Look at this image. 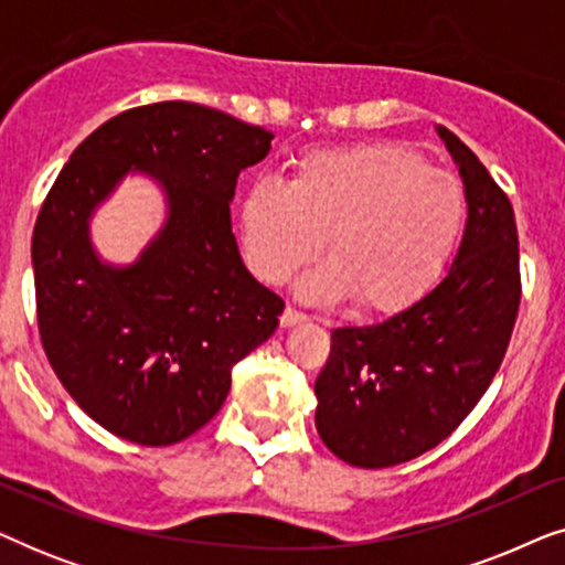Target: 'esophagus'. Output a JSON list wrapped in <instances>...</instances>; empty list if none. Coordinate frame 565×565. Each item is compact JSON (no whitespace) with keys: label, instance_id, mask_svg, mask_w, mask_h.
Wrapping results in <instances>:
<instances>
[{"label":"esophagus","instance_id":"obj_1","mask_svg":"<svg viewBox=\"0 0 565 565\" xmlns=\"http://www.w3.org/2000/svg\"><path fill=\"white\" fill-rule=\"evenodd\" d=\"M308 316L303 313V311H298V308H292V306H288L282 311V316H280V323L282 327H296V323H300V321H306Z\"/></svg>","mask_w":565,"mask_h":565}]
</instances>
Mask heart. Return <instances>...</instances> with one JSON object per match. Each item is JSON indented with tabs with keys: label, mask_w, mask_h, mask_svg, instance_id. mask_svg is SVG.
Wrapping results in <instances>:
<instances>
[{
	"label": "heart",
	"mask_w": 565,
	"mask_h": 565,
	"mask_svg": "<svg viewBox=\"0 0 565 565\" xmlns=\"http://www.w3.org/2000/svg\"><path fill=\"white\" fill-rule=\"evenodd\" d=\"M466 223V192L412 149L362 143L316 151L292 180H257L238 211L244 257L265 282H282L319 252L329 262L300 280L311 300L354 296L391 311L429 288Z\"/></svg>",
	"instance_id": "obj_1"
}]
</instances>
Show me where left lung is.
Segmentation results:
<instances>
[{"label": "left lung", "instance_id": "1", "mask_svg": "<svg viewBox=\"0 0 565 565\" xmlns=\"http://www.w3.org/2000/svg\"><path fill=\"white\" fill-rule=\"evenodd\" d=\"M468 221L443 280L388 319L331 331L316 377V429L339 460L391 468L460 427L504 360L520 311L514 211L473 151L439 126Z\"/></svg>", "mask_w": 565, "mask_h": 565}]
</instances>
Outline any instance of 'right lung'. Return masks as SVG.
I'll use <instances>...</instances> for the list:
<instances>
[{
  "label": "right lung",
  "instance_id": "add662e5",
  "mask_svg": "<svg viewBox=\"0 0 565 565\" xmlns=\"http://www.w3.org/2000/svg\"><path fill=\"white\" fill-rule=\"evenodd\" d=\"M273 138L205 105H143L84 138L53 182L33 231L38 329L68 396L113 435L146 447L195 435L231 367L275 334L285 303L244 267L228 207ZM130 171L160 184L168 221L115 268L88 221Z\"/></svg>",
  "mask_w": 565,
  "mask_h": 565
}]
</instances>
